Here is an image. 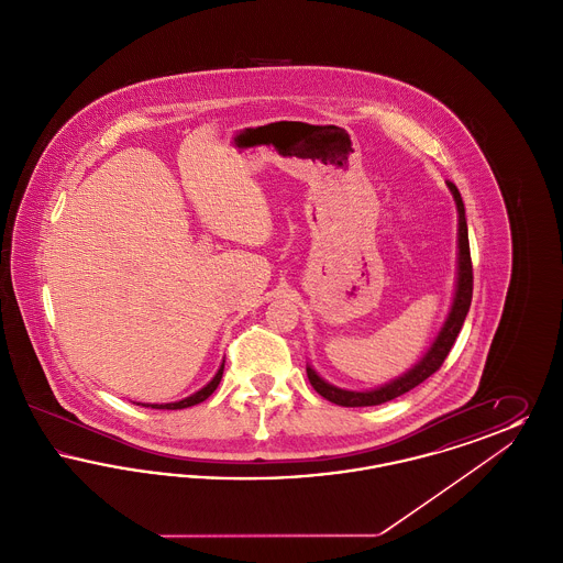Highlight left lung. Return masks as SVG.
Returning <instances> with one entry per match:
<instances>
[{
    "label": "left lung",
    "instance_id": "left-lung-1",
    "mask_svg": "<svg viewBox=\"0 0 563 563\" xmlns=\"http://www.w3.org/2000/svg\"><path fill=\"white\" fill-rule=\"evenodd\" d=\"M448 188L454 196L455 209H457V272H455V291L452 299V308L448 312V319L443 322L441 331L437 333L434 342L424 352V356L405 374L390 379L388 384H382L372 390H346L329 384L321 375L312 369V365H306V374L312 384V388L324 397L327 401L342 405V407H372L382 402L393 401L422 384L427 377L434 374L450 350L454 346L455 338L464 324V319L471 308L473 299V266H471V249H468V228H466V214L462 196L452 181H448Z\"/></svg>",
    "mask_w": 563,
    "mask_h": 563
}]
</instances>
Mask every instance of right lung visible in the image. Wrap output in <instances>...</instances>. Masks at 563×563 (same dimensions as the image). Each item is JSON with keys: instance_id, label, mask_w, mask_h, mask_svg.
<instances>
[{"instance_id": "right-lung-1", "label": "right lung", "mask_w": 563, "mask_h": 563, "mask_svg": "<svg viewBox=\"0 0 563 563\" xmlns=\"http://www.w3.org/2000/svg\"><path fill=\"white\" fill-rule=\"evenodd\" d=\"M223 365H225V361L219 365V369H217V374L213 375V379L207 384V386H202L200 390H196L194 395H189L186 399H181V401L175 402H136V405H143V407H152V409H186V407H191V405H198V402L207 401L211 395H213L214 390H217V386H219V382H221V375H223Z\"/></svg>"}]
</instances>
